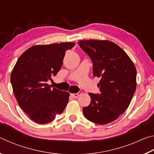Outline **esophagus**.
Returning <instances> with one entry per match:
<instances>
[{
  "label": "esophagus",
  "instance_id": "34e87169",
  "mask_svg": "<svg viewBox=\"0 0 154 154\" xmlns=\"http://www.w3.org/2000/svg\"><path fill=\"white\" fill-rule=\"evenodd\" d=\"M82 94V91H79V92H77V93H76V94H71V96H72V97L73 98H77V97H78V96H79L80 94Z\"/></svg>",
  "mask_w": 154,
  "mask_h": 154
}]
</instances>
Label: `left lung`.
Masks as SVG:
<instances>
[{
    "label": "left lung",
    "instance_id": "1",
    "mask_svg": "<svg viewBox=\"0 0 154 154\" xmlns=\"http://www.w3.org/2000/svg\"><path fill=\"white\" fill-rule=\"evenodd\" d=\"M93 62L94 77L100 78V94L89 93L90 104L83 108L88 120L100 125L113 122L128 107L137 87V70L121 48L106 40L79 41Z\"/></svg>",
    "mask_w": 154,
    "mask_h": 154
}]
</instances>
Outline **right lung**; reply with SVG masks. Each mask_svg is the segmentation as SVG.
<instances>
[{
	"instance_id": "add662e5",
	"label": "right lung",
	"mask_w": 154,
	"mask_h": 154,
	"mask_svg": "<svg viewBox=\"0 0 154 154\" xmlns=\"http://www.w3.org/2000/svg\"><path fill=\"white\" fill-rule=\"evenodd\" d=\"M71 42L37 45L18 58L11 74L15 97L29 118L38 124L53 121L64 110L69 93L47 83L62 65L65 52L73 48Z\"/></svg>"
}]
</instances>
